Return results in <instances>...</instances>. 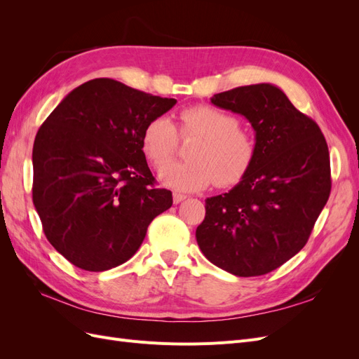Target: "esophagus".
Returning a JSON list of instances; mask_svg holds the SVG:
<instances>
[{
	"instance_id": "1",
	"label": "esophagus",
	"mask_w": 359,
	"mask_h": 359,
	"mask_svg": "<svg viewBox=\"0 0 359 359\" xmlns=\"http://www.w3.org/2000/svg\"><path fill=\"white\" fill-rule=\"evenodd\" d=\"M187 196L186 194H182V193H173V203H180V202H182L184 199H186Z\"/></svg>"
}]
</instances>
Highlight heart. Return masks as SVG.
<instances>
[{
	"label": "heart",
	"mask_w": 359,
	"mask_h": 359,
	"mask_svg": "<svg viewBox=\"0 0 359 359\" xmlns=\"http://www.w3.org/2000/svg\"><path fill=\"white\" fill-rule=\"evenodd\" d=\"M240 121L214 106H191L180 114L182 137H199L189 151L190 161L166 164L178 147L175 126L166 116H157L145 126L142 149L151 165L160 169L165 186L180 191H196L214 181L219 187L240 182L256 157L253 136L238 128Z\"/></svg>",
	"instance_id": "heart-1"
}]
</instances>
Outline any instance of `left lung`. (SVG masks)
Listing matches in <instances>:
<instances>
[{
    "label": "left lung",
    "mask_w": 359,
    "mask_h": 359,
    "mask_svg": "<svg viewBox=\"0 0 359 359\" xmlns=\"http://www.w3.org/2000/svg\"><path fill=\"white\" fill-rule=\"evenodd\" d=\"M211 103L252 124L256 157L232 190L205 201L196 241L227 273L264 276L307 244L330 198L327 140L273 83L238 86L214 94Z\"/></svg>",
    "instance_id": "left-lung-1"
}]
</instances>
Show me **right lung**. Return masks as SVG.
Wrapping results in <instances>:
<instances>
[{
    "label": "right lung",
    "mask_w": 359,
    "mask_h": 359,
    "mask_svg": "<svg viewBox=\"0 0 359 359\" xmlns=\"http://www.w3.org/2000/svg\"><path fill=\"white\" fill-rule=\"evenodd\" d=\"M175 103L99 78L70 91L39 128L32 202L48 241L74 266L100 273L127 262L172 206L170 190L154 187L142 133Z\"/></svg>",
    "instance_id": "obj_1"
}]
</instances>
